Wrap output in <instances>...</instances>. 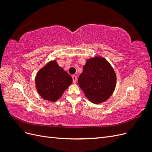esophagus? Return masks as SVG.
Instances as JSON below:
<instances>
[{
    "label": "esophagus",
    "mask_w": 152,
    "mask_h": 152,
    "mask_svg": "<svg viewBox=\"0 0 152 152\" xmlns=\"http://www.w3.org/2000/svg\"><path fill=\"white\" fill-rule=\"evenodd\" d=\"M72 79H73V83L75 84L77 82V76L75 75H72Z\"/></svg>",
    "instance_id": "obj_1"
}]
</instances>
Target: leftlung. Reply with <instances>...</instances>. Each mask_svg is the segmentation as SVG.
<instances>
[{
	"mask_svg": "<svg viewBox=\"0 0 152 152\" xmlns=\"http://www.w3.org/2000/svg\"><path fill=\"white\" fill-rule=\"evenodd\" d=\"M78 83L92 103L107 100L113 93L116 75L110 63L103 58L96 57L87 61Z\"/></svg>",
	"mask_w": 152,
	"mask_h": 152,
	"instance_id": "1",
	"label": "left lung"
}]
</instances>
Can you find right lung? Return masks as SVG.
<instances>
[{
	"label": "right lung",
	"mask_w": 152,
	"mask_h": 152,
	"mask_svg": "<svg viewBox=\"0 0 152 152\" xmlns=\"http://www.w3.org/2000/svg\"><path fill=\"white\" fill-rule=\"evenodd\" d=\"M72 82V78L59 66L56 61L48 63L38 72L36 87L42 98L56 102Z\"/></svg>",
	"instance_id": "add662e5"
}]
</instances>
